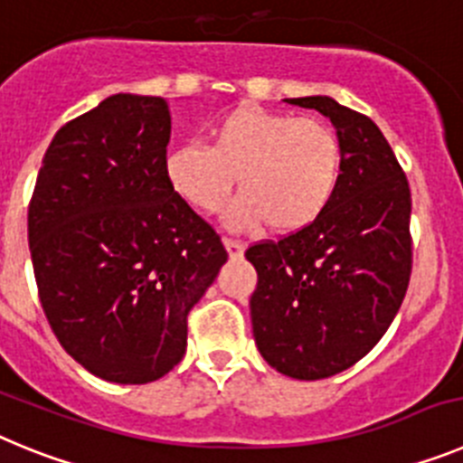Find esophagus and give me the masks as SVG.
Returning a JSON list of instances; mask_svg holds the SVG:
<instances>
[{
    "mask_svg": "<svg viewBox=\"0 0 463 463\" xmlns=\"http://www.w3.org/2000/svg\"><path fill=\"white\" fill-rule=\"evenodd\" d=\"M224 250H227L229 260H239V257H243V243H239V241H232V239H224Z\"/></svg>",
    "mask_w": 463,
    "mask_h": 463,
    "instance_id": "34e87169",
    "label": "esophagus"
}]
</instances>
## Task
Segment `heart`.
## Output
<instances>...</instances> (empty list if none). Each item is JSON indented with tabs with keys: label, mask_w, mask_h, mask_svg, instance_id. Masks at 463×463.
<instances>
[{
	"label": "heart",
	"mask_w": 463,
	"mask_h": 463,
	"mask_svg": "<svg viewBox=\"0 0 463 463\" xmlns=\"http://www.w3.org/2000/svg\"><path fill=\"white\" fill-rule=\"evenodd\" d=\"M165 174L171 190L202 213L222 208L236 175L241 196L224 224L243 232L267 222L276 234H294L310 227L336 196L343 146L326 122L245 101L213 122L208 148H171Z\"/></svg>",
	"instance_id": "heart-1"
}]
</instances>
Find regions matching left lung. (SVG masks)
Here are the masks:
<instances>
[{
	"label": "left lung",
	"mask_w": 463,
	"mask_h": 463,
	"mask_svg": "<svg viewBox=\"0 0 463 463\" xmlns=\"http://www.w3.org/2000/svg\"><path fill=\"white\" fill-rule=\"evenodd\" d=\"M336 127L343 174L310 227L257 243L252 336L269 366L297 380L350 369L390 329L412 269L411 187L371 118L331 97L285 99Z\"/></svg>",
	"instance_id": "obj_1"
}]
</instances>
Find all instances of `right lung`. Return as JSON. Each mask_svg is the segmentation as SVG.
Instances as JSON below:
<instances>
[{"label":"right lung","mask_w":463,"mask_h":463,"mask_svg":"<svg viewBox=\"0 0 463 463\" xmlns=\"http://www.w3.org/2000/svg\"><path fill=\"white\" fill-rule=\"evenodd\" d=\"M162 97L113 94L55 134L30 215L32 267L57 341L90 373L146 384L187 347V313L227 261L171 190Z\"/></svg>","instance_id":"obj_1"}]
</instances>
